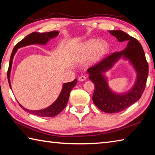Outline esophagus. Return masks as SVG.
Listing matches in <instances>:
<instances>
[{
  "instance_id": "34e87169",
  "label": "esophagus",
  "mask_w": 155,
  "mask_h": 155,
  "mask_svg": "<svg viewBox=\"0 0 155 155\" xmlns=\"http://www.w3.org/2000/svg\"><path fill=\"white\" fill-rule=\"evenodd\" d=\"M78 80H79L80 81H84L86 80V77H85V76L82 75V76H81L79 78H78Z\"/></svg>"
}]
</instances>
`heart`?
Wrapping results in <instances>:
<instances>
[{
	"mask_svg": "<svg viewBox=\"0 0 155 155\" xmlns=\"http://www.w3.org/2000/svg\"><path fill=\"white\" fill-rule=\"evenodd\" d=\"M108 50V44L105 41L91 40L84 44L83 53L85 55H89L93 53L94 59H98L103 57Z\"/></svg>",
	"mask_w": 155,
	"mask_h": 155,
	"instance_id": "obj_1",
	"label": "heart"
}]
</instances>
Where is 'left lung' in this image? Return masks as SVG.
<instances>
[{
    "label": "left lung",
    "mask_w": 155,
    "mask_h": 155,
    "mask_svg": "<svg viewBox=\"0 0 155 155\" xmlns=\"http://www.w3.org/2000/svg\"><path fill=\"white\" fill-rule=\"evenodd\" d=\"M120 42L128 41L127 47L122 51L115 52L104 57L98 64L87 69L89 78L95 85L92 96L94 103L104 112L118 113L128 108L141 98L145 90L148 74V64L141 44L137 40L120 30L109 31ZM123 56L128 59L137 72L135 85L128 93L115 94L110 90L103 74L117 60Z\"/></svg>",
    "instance_id": "1"
}]
</instances>
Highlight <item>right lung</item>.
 Instances as JSON below:
<instances>
[{"mask_svg":"<svg viewBox=\"0 0 155 155\" xmlns=\"http://www.w3.org/2000/svg\"><path fill=\"white\" fill-rule=\"evenodd\" d=\"M59 33V31H51V32L47 33L33 32L27 36H26L23 40L19 41L15 46L14 49H13L11 57H10L9 68L8 70H7V78H8V82L10 88L12 89L11 83H10V72H11L12 70L13 59H14L15 52L18 51V48L28 45H31V44H46L49 40L58 36ZM77 79H74L72 82L64 83V85H63L62 90L58 98L54 101V103H52L51 106H49L46 109L38 110V111H33V110H29L25 108L20 103L19 104L21 108L24 110V111L30 113L31 114L36 115L40 117H54L55 115H58L59 113H61L62 110L66 106L68 99H69L70 91L72 90V88L77 85Z\"/></svg>","mask_w":155,"mask_h":155,"instance_id":"add662e5","label":"right lung"}]
</instances>
